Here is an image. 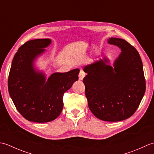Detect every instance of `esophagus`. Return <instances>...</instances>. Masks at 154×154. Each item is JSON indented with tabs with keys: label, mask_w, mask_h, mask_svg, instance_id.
<instances>
[{
	"label": "esophagus",
	"mask_w": 154,
	"mask_h": 154,
	"mask_svg": "<svg viewBox=\"0 0 154 154\" xmlns=\"http://www.w3.org/2000/svg\"><path fill=\"white\" fill-rule=\"evenodd\" d=\"M85 75H86V73H85L83 70H81L79 72V79L83 80V78L85 77Z\"/></svg>",
	"instance_id": "34e87169"
}]
</instances>
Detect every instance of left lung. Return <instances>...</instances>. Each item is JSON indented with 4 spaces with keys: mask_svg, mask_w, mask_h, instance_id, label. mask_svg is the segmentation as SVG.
<instances>
[{
    "mask_svg": "<svg viewBox=\"0 0 154 154\" xmlns=\"http://www.w3.org/2000/svg\"><path fill=\"white\" fill-rule=\"evenodd\" d=\"M108 44L121 52L112 66L106 56L87 65L83 80L91 112L98 119L118 122L132 116L146 91L142 60L138 51L126 41L110 38Z\"/></svg>",
    "mask_w": 154,
    "mask_h": 154,
    "instance_id": "left-lung-1",
    "label": "left lung"
}]
</instances>
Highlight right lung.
I'll return each instance as SVG.
<instances>
[{"mask_svg": "<svg viewBox=\"0 0 154 154\" xmlns=\"http://www.w3.org/2000/svg\"><path fill=\"white\" fill-rule=\"evenodd\" d=\"M51 44L50 39H36L22 45L16 52L10 70L8 87L13 103L23 117L43 123L55 120L63 107V94L79 77V69L54 73L48 79L35 66L38 58Z\"/></svg>", "mask_w": 154, "mask_h": 154, "instance_id": "right-lung-1", "label": "right lung"}]
</instances>
